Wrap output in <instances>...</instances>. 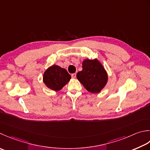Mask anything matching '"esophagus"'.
<instances>
[{
	"mask_svg": "<svg viewBox=\"0 0 150 150\" xmlns=\"http://www.w3.org/2000/svg\"><path fill=\"white\" fill-rule=\"evenodd\" d=\"M71 77L72 78H75L76 77V73H73V74H71Z\"/></svg>",
	"mask_w": 150,
	"mask_h": 150,
	"instance_id": "obj_1",
	"label": "esophagus"
}]
</instances>
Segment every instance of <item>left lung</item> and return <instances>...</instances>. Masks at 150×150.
<instances>
[{
	"mask_svg": "<svg viewBox=\"0 0 150 150\" xmlns=\"http://www.w3.org/2000/svg\"><path fill=\"white\" fill-rule=\"evenodd\" d=\"M77 78L88 92L94 93L101 92L108 80L106 71L97 59L84 60L83 70L77 73Z\"/></svg>",
	"mask_w": 150,
	"mask_h": 150,
	"instance_id": "1",
	"label": "left lung"
}]
</instances>
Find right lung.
Listing matches in <instances>:
<instances>
[{"instance_id": "right-lung-1", "label": "right lung", "mask_w": 150, "mask_h": 150, "mask_svg": "<svg viewBox=\"0 0 150 150\" xmlns=\"http://www.w3.org/2000/svg\"><path fill=\"white\" fill-rule=\"evenodd\" d=\"M70 79L71 75L65 69L53 65L49 67L44 73L43 81L49 88L59 91L68 83Z\"/></svg>"}]
</instances>
